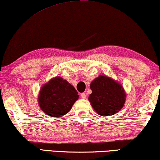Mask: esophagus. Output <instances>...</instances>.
Here are the masks:
<instances>
[{"label":"esophagus","mask_w":160,"mask_h":160,"mask_svg":"<svg viewBox=\"0 0 160 160\" xmlns=\"http://www.w3.org/2000/svg\"><path fill=\"white\" fill-rule=\"evenodd\" d=\"M86 96H87V95H86V93H85V92H82V93H80V97L83 99L86 98Z\"/></svg>","instance_id":"esophagus-1"}]
</instances>
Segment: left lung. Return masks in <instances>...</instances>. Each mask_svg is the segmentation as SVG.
<instances>
[{"instance_id":"1","label":"left lung","mask_w":160,"mask_h":160,"mask_svg":"<svg viewBox=\"0 0 160 160\" xmlns=\"http://www.w3.org/2000/svg\"><path fill=\"white\" fill-rule=\"evenodd\" d=\"M88 100L94 110L103 116H111L123 108L126 92L121 85L106 75H99L90 83Z\"/></svg>"}]
</instances>
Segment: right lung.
<instances>
[{"label":"right lung","instance_id":"add662e5","mask_svg":"<svg viewBox=\"0 0 160 160\" xmlns=\"http://www.w3.org/2000/svg\"><path fill=\"white\" fill-rule=\"evenodd\" d=\"M78 98L77 90L72 85L61 77H56L43 85L38 101L44 113L59 118L71 110Z\"/></svg>","mask_w":160,"mask_h":160}]
</instances>
